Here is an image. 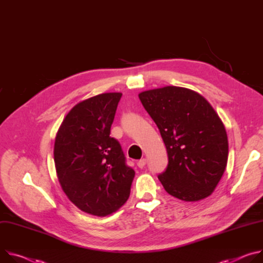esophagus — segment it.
<instances>
[{
    "label": "esophagus",
    "mask_w": 263,
    "mask_h": 263,
    "mask_svg": "<svg viewBox=\"0 0 263 263\" xmlns=\"http://www.w3.org/2000/svg\"><path fill=\"white\" fill-rule=\"evenodd\" d=\"M137 165H138V167L139 168H144L145 167V165H146V159H141L138 163H137Z\"/></svg>",
    "instance_id": "esophagus-1"
}]
</instances>
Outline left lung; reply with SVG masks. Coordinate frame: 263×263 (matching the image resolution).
<instances>
[{"label": "left lung", "mask_w": 263, "mask_h": 263, "mask_svg": "<svg viewBox=\"0 0 263 263\" xmlns=\"http://www.w3.org/2000/svg\"><path fill=\"white\" fill-rule=\"evenodd\" d=\"M139 98L160 129L168 165L158 178L172 196L197 201L209 196L224 172L229 144L211 104L181 86L145 91Z\"/></svg>", "instance_id": "obj_1"}]
</instances>
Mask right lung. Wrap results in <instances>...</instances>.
Segmentation results:
<instances>
[{
    "label": "right lung",
    "instance_id": "1",
    "mask_svg": "<svg viewBox=\"0 0 263 263\" xmlns=\"http://www.w3.org/2000/svg\"><path fill=\"white\" fill-rule=\"evenodd\" d=\"M121 93H104L77 103L66 116L54 143L61 186L81 211L105 216L127 200L135 171L120 143L109 136Z\"/></svg>",
    "mask_w": 263,
    "mask_h": 263
}]
</instances>
